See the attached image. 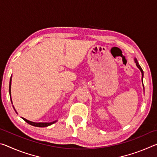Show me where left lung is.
<instances>
[{
	"label": "left lung",
	"mask_w": 157,
	"mask_h": 157,
	"mask_svg": "<svg viewBox=\"0 0 157 157\" xmlns=\"http://www.w3.org/2000/svg\"><path fill=\"white\" fill-rule=\"evenodd\" d=\"M134 62H135V63H136V65L137 67L140 69V71H141V73H142V82H143V69L141 68V67H140V66L139 65V62H138V61H137V59H136V58H135V59H134Z\"/></svg>",
	"instance_id": "1"
}]
</instances>
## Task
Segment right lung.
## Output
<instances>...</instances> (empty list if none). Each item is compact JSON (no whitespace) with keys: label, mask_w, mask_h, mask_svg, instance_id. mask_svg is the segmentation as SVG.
<instances>
[{"label":"right lung","mask_w":157,"mask_h":157,"mask_svg":"<svg viewBox=\"0 0 157 157\" xmlns=\"http://www.w3.org/2000/svg\"><path fill=\"white\" fill-rule=\"evenodd\" d=\"M12 77L10 78V86H9V93H10V99H11V102L12 103V98H11V83H12ZM13 107H14V106H13ZM15 110V109H14ZM16 112H17V111L15 110ZM23 120H24L26 123H28V124H31V125L33 126H34V127H48V126H50L51 125V124H54L55 123H56L57 121H53V122H51V123H34V122H32V121H28L27 119H25L24 118H22Z\"/></svg>","instance_id":"1"}]
</instances>
